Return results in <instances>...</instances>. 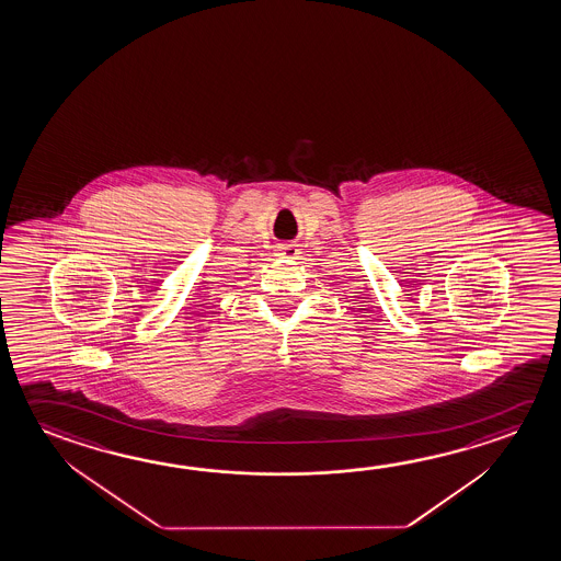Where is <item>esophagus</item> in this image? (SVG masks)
I'll list each match as a JSON object with an SVG mask.
<instances>
[{"label": "esophagus", "mask_w": 561, "mask_h": 561, "mask_svg": "<svg viewBox=\"0 0 561 561\" xmlns=\"http://www.w3.org/2000/svg\"><path fill=\"white\" fill-rule=\"evenodd\" d=\"M299 254L297 244H279L277 247V256L287 257V260H295Z\"/></svg>", "instance_id": "obj_1"}]
</instances>
